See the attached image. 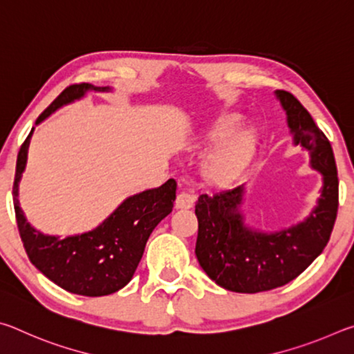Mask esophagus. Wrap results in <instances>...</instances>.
<instances>
[{
	"label": "esophagus",
	"instance_id": "obj_1",
	"mask_svg": "<svg viewBox=\"0 0 354 354\" xmlns=\"http://www.w3.org/2000/svg\"><path fill=\"white\" fill-rule=\"evenodd\" d=\"M195 200H196V198H195L194 195L187 194V192H181V194H179V195L176 196L175 207H176V209H190V207H194Z\"/></svg>",
	"mask_w": 354,
	"mask_h": 354
}]
</instances>
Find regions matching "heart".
I'll return each instance as SVG.
<instances>
[{
    "label": "heart",
    "instance_id": "b5f03b06",
    "mask_svg": "<svg viewBox=\"0 0 354 354\" xmlns=\"http://www.w3.org/2000/svg\"><path fill=\"white\" fill-rule=\"evenodd\" d=\"M242 117L225 113L201 129L194 139V148L215 147L201 159L198 175L209 189H231L241 181L250 169L259 147V133L254 127L237 128Z\"/></svg>",
    "mask_w": 354,
    "mask_h": 354
}]
</instances>
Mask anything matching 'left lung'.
<instances>
[{
  "label": "left lung",
  "mask_w": 354,
  "mask_h": 354,
  "mask_svg": "<svg viewBox=\"0 0 354 354\" xmlns=\"http://www.w3.org/2000/svg\"><path fill=\"white\" fill-rule=\"evenodd\" d=\"M274 97L286 112L293 147L306 149L309 167L320 173V195L308 217L277 231L250 225L245 184L200 196L196 259L215 284L237 293L277 289L301 274L325 250L337 215L339 179L331 143L292 93L274 91Z\"/></svg>",
  "instance_id": "obj_1"
}]
</instances>
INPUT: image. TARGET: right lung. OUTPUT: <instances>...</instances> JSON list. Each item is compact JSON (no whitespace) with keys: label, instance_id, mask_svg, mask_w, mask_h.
I'll return each mask as SVG.
<instances>
[{"label":"right lung","instance_id":"right-lung-1","mask_svg":"<svg viewBox=\"0 0 354 354\" xmlns=\"http://www.w3.org/2000/svg\"><path fill=\"white\" fill-rule=\"evenodd\" d=\"M112 91L109 86L95 87L92 84L70 86L48 106L35 124L45 122L61 107L82 100L88 92ZM34 129L20 148L14 183L17 225L29 261L48 279L76 295L103 297L123 289L133 279L149 234L171 212L176 198V181L169 179L159 187L128 196L91 231L67 237L44 234L29 223L19 201Z\"/></svg>","mask_w":354,"mask_h":354}]
</instances>
